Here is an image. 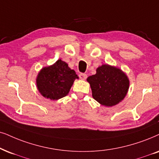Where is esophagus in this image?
Instances as JSON below:
<instances>
[{
	"label": "esophagus",
	"mask_w": 159,
	"mask_h": 159,
	"mask_svg": "<svg viewBox=\"0 0 159 159\" xmlns=\"http://www.w3.org/2000/svg\"><path fill=\"white\" fill-rule=\"evenodd\" d=\"M79 78H81V79H83V80H85L86 78H87V75L85 73H80L79 74Z\"/></svg>",
	"instance_id": "34e87169"
}]
</instances>
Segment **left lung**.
I'll return each instance as SVG.
<instances>
[{"instance_id": "left-lung-1", "label": "left lung", "mask_w": 159, "mask_h": 159, "mask_svg": "<svg viewBox=\"0 0 159 159\" xmlns=\"http://www.w3.org/2000/svg\"><path fill=\"white\" fill-rule=\"evenodd\" d=\"M95 75L87 78L92 97L101 105L115 106L124 99L129 88V81L118 68L103 65L97 69Z\"/></svg>"}]
</instances>
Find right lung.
<instances>
[{"mask_svg":"<svg viewBox=\"0 0 159 159\" xmlns=\"http://www.w3.org/2000/svg\"><path fill=\"white\" fill-rule=\"evenodd\" d=\"M75 78H78L75 72L59 59L52 66L41 70L37 78V85L43 97L58 100L69 93Z\"/></svg>","mask_w":159,"mask_h":159,"instance_id":"1","label":"right lung"}]
</instances>
